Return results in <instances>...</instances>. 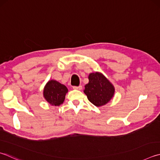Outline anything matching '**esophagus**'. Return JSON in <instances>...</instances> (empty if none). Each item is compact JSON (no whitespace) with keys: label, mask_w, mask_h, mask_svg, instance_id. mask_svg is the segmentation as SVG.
<instances>
[{"label":"esophagus","mask_w":160,"mask_h":160,"mask_svg":"<svg viewBox=\"0 0 160 160\" xmlns=\"http://www.w3.org/2000/svg\"><path fill=\"white\" fill-rule=\"evenodd\" d=\"M72 88H73L74 89H78V90H81L82 89V86L81 85H80V86H78V87H77V86H73L72 87Z\"/></svg>","instance_id":"1"}]
</instances>
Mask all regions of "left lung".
<instances>
[{"instance_id":"obj_1","label":"left lung","mask_w":160,"mask_h":160,"mask_svg":"<svg viewBox=\"0 0 160 160\" xmlns=\"http://www.w3.org/2000/svg\"><path fill=\"white\" fill-rule=\"evenodd\" d=\"M88 78L89 83L84 90L88 100L96 106L105 105L114 95V87L101 72H92Z\"/></svg>"}]
</instances>
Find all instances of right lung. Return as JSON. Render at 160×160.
<instances>
[{"label": "right lung", "instance_id": "obj_1", "mask_svg": "<svg viewBox=\"0 0 160 160\" xmlns=\"http://www.w3.org/2000/svg\"><path fill=\"white\" fill-rule=\"evenodd\" d=\"M68 89L65 85L56 80H51L46 84L43 91V96L51 105L59 106L64 101Z\"/></svg>", "mask_w": 160, "mask_h": 160}]
</instances>
